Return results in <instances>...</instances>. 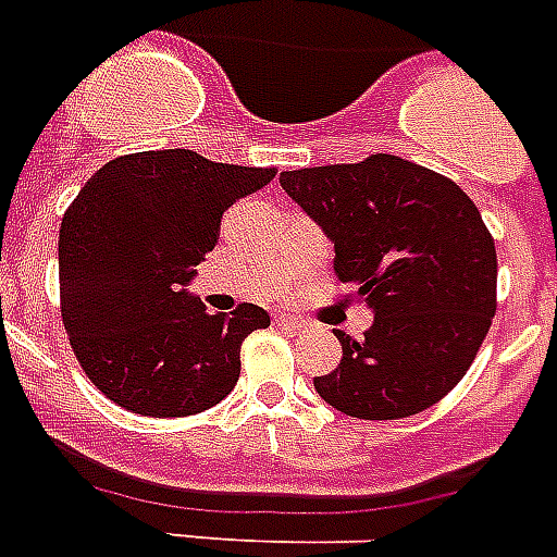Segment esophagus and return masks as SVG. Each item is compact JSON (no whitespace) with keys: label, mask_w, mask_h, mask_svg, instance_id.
Masks as SVG:
<instances>
[{"label":"esophagus","mask_w":557,"mask_h":557,"mask_svg":"<svg viewBox=\"0 0 557 557\" xmlns=\"http://www.w3.org/2000/svg\"><path fill=\"white\" fill-rule=\"evenodd\" d=\"M277 322H280V325H286V329H292V331H300V329H306V325H308L302 317H294V314H277Z\"/></svg>","instance_id":"34e87169"}]
</instances>
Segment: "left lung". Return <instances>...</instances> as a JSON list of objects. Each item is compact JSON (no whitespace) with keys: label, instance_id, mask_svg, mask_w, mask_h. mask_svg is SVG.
<instances>
[{"label":"left lung","instance_id":"obj_1","mask_svg":"<svg viewBox=\"0 0 557 557\" xmlns=\"http://www.w3.org/2000/svg\"><path fill=\"white\" fill-rule=\"evenodd\" d=\"M283 189L334 240L336 283L366 302V339L343 343L336 371L314 376L331 408L357 419H405L445 399L473 366L495 317V243L450 177L396 156L308 166Z\"/></svg>","mask_w":557,"mask_h":557}]
</instances>
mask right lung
Wrapping results in <instances>:
<instances>
[{
	"mask_svg": "<svg viewBox=\"0 0 557 557\" xmlns=\"http://www.w3.org/2000/svg\"><path fill=\"white\" fill-rule=\"evenodd\" d=\"M274 175L149 149L104 163L73 198L59 228L62 322L87 380L119 408L175 419L232 394L243 339L269 314L251 302L209 314L184 286L223 212Z\"/></svg>",
	"mask_w": 557,
	"mask_h": 557,
	"instance_id": "1",
	"label": "right lung"
}]
</instances>
